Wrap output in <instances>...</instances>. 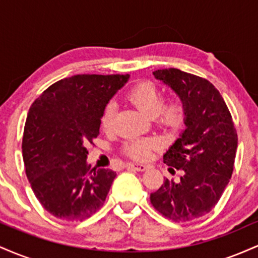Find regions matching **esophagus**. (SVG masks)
I'll use <instances>...</instances> for the list:
<instances>
[{
    "instance_id": "esophagus-1",
    "label": "esophagus",
    "mask_w": 258,
    "mask_h": 258,
    "mask_svg": "<svg viewBox=\"0 0 258 258\" xmlns=\"http://www.w3.org/2000/svg\"><path fill=\"white\" fill-rule=\"evenodd\" d=\"M127 167L133 168V170H136V171H146L148 168V166H146V165H142V164H128L127 165Z\"/></svg>"
}]
</instances>
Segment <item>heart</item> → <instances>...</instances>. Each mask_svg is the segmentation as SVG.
Masks as SVG:
<instances>
[{
  "label": "heart",
  "instance_id": "b5f03b06",
  "mask_svg": "<svg viewBox=\"0 0 258 258\" xmlns=\"http://www.w3.org/2000/svg\"><path fill=\"white\" fill-rule=\"evenodd\" d=\"M126 98L138 110L154 117L160 128L174 133L184 126L188 108L185 100L178 94L164 98L161 88L150 80H143L135 84L126 93ZM116 105L112 102L106 103L99 117V123L105 133L112 132L115 126ZM159 143L154 138H135L123 143L121 152L127 158L136 161L149 159Z\"/></svg>",
  "mask_w": 258,
  "mask_h": 258
}]
</instances>
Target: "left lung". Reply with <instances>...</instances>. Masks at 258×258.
<instances>
[{"label":"left lung","instance_id":"left-lung-1","mask_svg":"<svg viewBox=\"0 0 258 258\" xmlns=\"http://www.w3.org/2000/svg\"><path fill=\"white\" fill-rule=\"evenodd\" d=\"M185 100V131L164 155L168 171L179 179L165 178L150 194L154 209L167 220L189 222L217 205L232 177L238 133L223 97L209 80L168 68L154 73Z\"/></svg>","mask_w":258,"mask_h":258}]
</instances>
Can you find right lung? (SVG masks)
<instances>
[{
  "label": "right lung",
  "instance_id": "add662e5",
  "mask_svg": "<svg viewBox=\"0 0 258 258\" xmlns=\"http://www.w3.org/2000/svg\"><path fill=\"white\" fill-rule=\"evenodd\" d=\"M130 75L81 74L49 86L26 116L22 150L25 173L46 211L79 222L104 205L116 173L86 164L99 135L103 108Z\"/></svg>",
  "mask_w": 258,
  "mask_h": 258
}]
</instances>
